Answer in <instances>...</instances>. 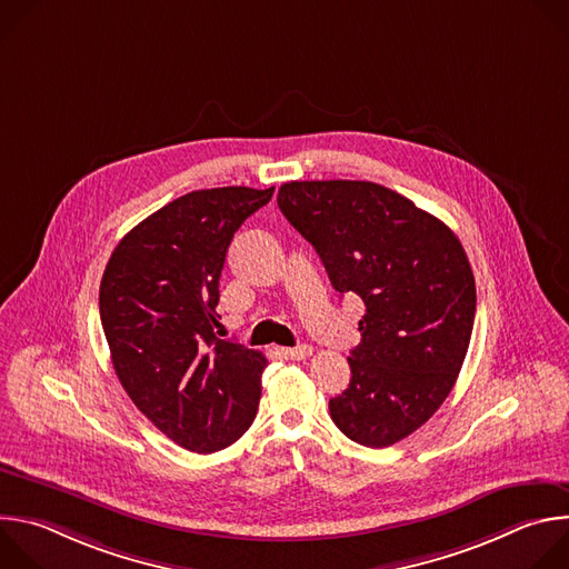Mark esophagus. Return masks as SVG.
<instances>
[{
  "label": "esophagus",
  "mask_w": 569,
  "mask_h": 569,
  "mask_svg": "<svg viewBox=\"0 0 569 569\" xmlns=\"http://www.w3.org/2000/svg\"><path fill=\"white\" fill-rule=\"evenodd\" d=\"M283 356H288L290 360H306V358L312 356V347H308V345H297V347L283 349Z\"/></svg>",
  "instance_id": "34e87169"
}]
</instances>
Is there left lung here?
Listing matches in <instances>:
<instances>
[{
  "label": "left lung",
  "instance_id": "left-lung-1",
  "mask_svg": "<svg viewBox=\"0 0 569 569\" xmlns=\"http://www.w3.org/2000/svg\"><path fill=\"white\" fill-rule=\"evenodd\" d=\"M277 202L333 288L367 308L351 382L329 400L331 419L360 446H393L441 408L463 365L477 295L461 242L439 218L373 182H286Z\"/></svg>",
  "mask_w": 569,
  "mask_h": 569
}]
</instances>
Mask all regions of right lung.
Returning a JSON list of instances; mask_svg holds the SVG:
<instances>
[{
  "mask_svg": "<svg viewBox=\"0 0 569 569\" xmlns=\"http://www.w3.org/2000/svg\"><path fill=\"white\" fill-rule=\"evenodd\" d=\"M272 189L191 191L114 248L99 290L114 371L146 419L191 452L231 446L261 398V351L216 338L218 281L236 229Z\"/></svg>",
  "mask_w": 569,
  "mask_h": 569,
  "instance_id": "obj_1",
  "label": "right lung"
}]
</instances>
